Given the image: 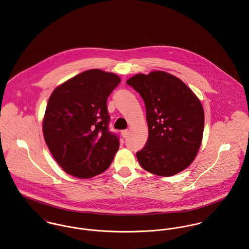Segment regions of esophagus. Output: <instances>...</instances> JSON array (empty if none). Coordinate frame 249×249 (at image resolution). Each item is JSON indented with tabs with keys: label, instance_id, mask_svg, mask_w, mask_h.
Segmentation results:
<instances>
[{
	"label": "esophagus",
	"instance_id": "1",
	"mask_svg": "<svg viewBox=\"0 0 249 249\" xmlns=\"http://www.w3.org/2000/svg\"><path fill=\"white\" fill-rule=\"evenodd\" d=\"M128 134H129V131H128V130H123V131H121V135H122L123 138L127 137Z\"/></svg>",
	"mask_w": 249,
	"mask_h": 249
}]
</instances>
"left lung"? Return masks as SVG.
Masks as SVG:
<instances>
[{
    "instance_id": "8db88e82",
    "label": "left lung",
    "mask_w": 249,
    "mask_h": 249,
    "mask_svg": "<svg viewBox=\"0 0 249 249\" xmlns=\"http://www.w3.org/2000/svg\"><path fill=\"white\" fill-rule=\"evenodd\" d=\"M146 106L149 137L136 153L141 167L159 176H172L188 168L202 143L205 115L192 90L163 71L138 74L127 80Z\"/></svg>"
}]
</instances>
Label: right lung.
<instances>
[{"label": "right lung", "mask_w": 249, "mask_h": 249, "mask_svg": "<svg viewBox=\"0 0 249 249\" xmlns=\"http://www.w3.org/2000/svg\"><path fill=\"white\" fill-rule=\"evenodd\" d=\"M120 81L113 73L87 70L59 85L49 97L43 136L68 174L90 178L111 165L119 136L109 131L107 99Z\"/></svg>", "instance_id": "obj_1"}]
</instances>
